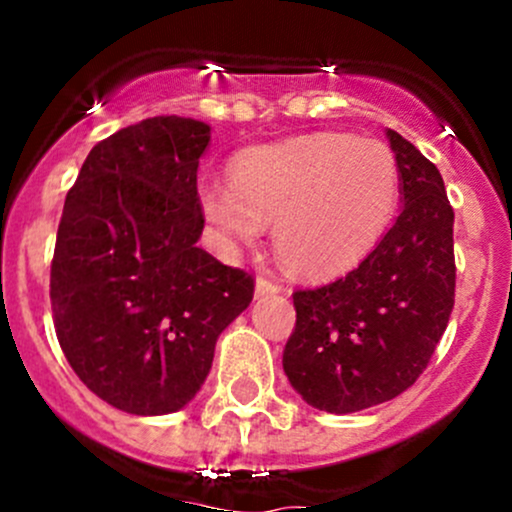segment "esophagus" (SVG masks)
I'll return each instance as SVG.
<instances>
[{
	"mask_svg": "<svg viewBox=\"0 0 512 512\" xmlns=\"http://www.w3.org/2000/svg\"><path fill=\"white\" fill-rule=\"evenodd\" d=\"M277 292H280V287H277L272 280H267V277H260V280L255 282L257 297H267V294H277Z\"/></svg>",
	"mask_w": 512,
	"mask_h": 512,
	"instance_id": "obj_1",
	"label": "esophagus"
}]
</instances>
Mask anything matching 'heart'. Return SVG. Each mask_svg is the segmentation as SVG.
Listing matches in <instances>:
<instances>
[{
	"instance_id": "obj_1",
	"label": "heart",
	"mask_w": 512,
	"mask_h": 512,
	"mask_svg": "<svg viewBox=\"0 0 512 512\" xmlns=\"http://www.w3.org/2000/svg\"><path fill=\"white\" fill-rule=\"evenodd\" d=\"M399 185V163L384 143L307 133L240 153L232 180H203L198 200L227 245H252L272 223L287 270L324 280L354 267L379 242Z\"/></svg>"
}]
</instances>
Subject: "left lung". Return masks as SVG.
Returning <instances> with one entry per match:
<instances>
[{
	"mask_svg": "<svg viewBox=\"0 0 512 512\" xmlns=\"http://www.w3.org/2000/svg\"><path fill=\"white\" fill-rule=\"evenodd\" d=\"M401 175V210L379 245L342 280L292 294L297 324L282 366L309 406L354 414L404 394L446 332L456 297L453 208L441 173L386 131Z\"/></svg>",
	"mask_w": 512,
	"mask_h": 512,
	"instance_id": "left-lung-1",
	"label": "left lung"
}]
</instances>
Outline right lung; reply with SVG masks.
<instances>
[{
	"label": "right lung",
	"instance_id": "obj_1",
	"mask_svg": "<svg viewBox=\"0 0 512 512\" xmlns=\"http://www.w3.org/2000/svg\"><path fill=\"white\" fill-rule=\"evenodd\" d=\"M210 126L156 116L96 143L69 190L51 260L61 352L106 404L180 411L255 280L198 247V163Z\"/></svg>",
	"mask_w": 512,
	"mask_h": 512
}]
</instances>
